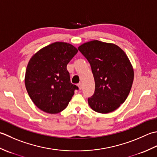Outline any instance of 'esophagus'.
Wrapping results in <instances>:
<instances>
[{
    "instance_id": "1",
    "label": "esophagus",
    "mask_w": 157,
    "mask_h": 157,
    "mask_svg": "<svg viewBox=\"0 0 157 157\" xmlns=\"http://www.w3.org/2000/svg\"><path fill=\"white\" fill-rule=\"evenodd\" d=\"M78 87H79V89H82V83L81 82H79V83H78Z\"/></svg>"
}]
</instances>
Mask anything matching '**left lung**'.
Masks as SVG:
<instances>
[{
	"instance_id": "8db88e82",
	"label": "left lung",
	"mask_w": 157,
	"mask_h": 157,
	"mask_svg": "<svg viewBox=\"0 0 157 157\" xmlns=\"http://www.w3.org/2000/svg\"><path fill=\"white\" fill-rule=\"evenodd\" d=\"M78 49L90 63L95 91L88 98L94 111L109 113L125 101L133 81V70L123 51L114 44L92 40Z\"/></svg>"
}]
</instances>
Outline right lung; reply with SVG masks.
Listing matches in <instances>:
<instances>
[{
    "label": "right lung",
    "mask_w": 157,
    "mask_h": 157,
    "mask_svg": "<svg viewBox=\"0 0 157 157\" xmlns=\"http://www.w3.org/2000/svg\"><path fill=\"white\" fill-rule=\"evenodd\" d=\"M78 52L72 44L56 42L41 49L28 62L25 85L31 100L47 113L57 114L68 105L77 86L70 82L67 64Z\"/></svg>",
    "instance_id": "1"
}]
</instances>
